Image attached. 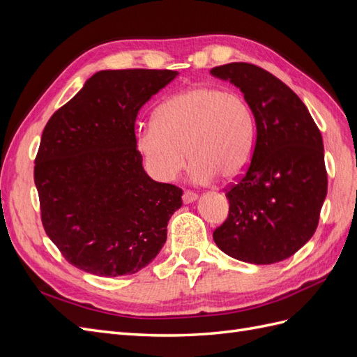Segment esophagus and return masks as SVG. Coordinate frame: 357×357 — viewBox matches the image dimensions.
<instances>
[{
  "instance_id": "esophagus-1",
  "label": "esophagus",
  "mask_w": 357,
  "mask_h": 357,
  "mask_svg": "<svg viewBox=\"0 0 357 357\" xmlns=\"http://www.w3.org/2000/svg\"><path fill=\"white\" fill-rule=\"evenodd\" d=\"M197 198H198V195L192 190H185V193H183V202L185 204H190L193 201H197Z\"/></svg>"
}]
</instances>
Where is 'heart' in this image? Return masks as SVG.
<instances>
[{
    "label": "heart",
    "mask_w": 357,
    "mask_h": 357,
    "mask_svg": "<svg viewBox=\"0 0 357 357\" xmlns=\"http://www.w3.org/2000/svg\"><path fill=\"white\" fill-rule=\"evenodd\" d=\"M137 146L159 180H174L188 153L193 181L210 183L215 176L232 181L253 156V113L240 92L197 84L159 107L155 125L138 132Z\"/></svg>",
    "instance_id": "1"
}]
</instances>
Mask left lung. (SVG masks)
I'll list each match as a JSON object with an SVG mask.
<instances>
[{
  "instance_id": "8db88e82",
  "label": "left lung",
  "mask_w": 357,
  "mask_h": 357,
  "mask_svg": "<svg viewBox=\"0 0 357 357\" xmlns=\"http://www.w3.org/2000/svg\"><path fill=\"white\" fill-rule=\"evenodd\" d=\"M210 73L240 88L256 125L252 162L226 189L229 214L214 243L243 262L284 261L317 229L328 192L321 134L299 96L266 70L232 62Z\"/></svg>"
}]
</instances>
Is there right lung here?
<instances>
[{
    "instance_id": "obj_1",
    "label": "right lung",
    "mask_w": 357,
    "mask_h": 357,
    "mask_svg": "<svg viewBox=\"0 0 357 357\" xmlns=\"http://www.w3.org/2000/svg\"><path fill=\"white\" fill-rule=\"evenodd\" d=\"M177 74L98 71L43 131L34 167L41 222L62 256L84 273L135 274L167 241L183 190L147 176L135 121Z\"/></svg>"
}]
</instances>
